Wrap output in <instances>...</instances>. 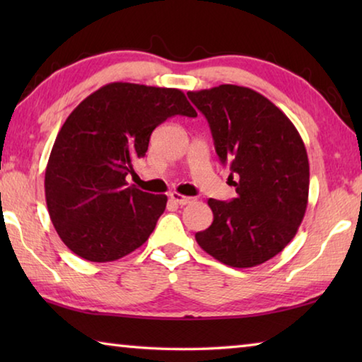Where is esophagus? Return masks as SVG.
<instances>
[{
  "instance_id": "1",
  "label": "esophagus",
  "mask_w": 362,
  "mask_h": 362,
  "mask_svg": "<svg viewBox=\"0 0 362 362\" xmlns=\"http://www.w3.org/2000/svg\"><path fill=\"white\" fill-rule=\"evenodd\" d=\"M169 198H170V201H174L175 204H180V206H187V204H192L193 203V198H189V196H183V194H180V193H177V192H173L169 194Z\"/></svg>"
}]
</instances>
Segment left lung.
Here are the masks:
<instances>
[{"mask_svg":"<svg viewBox=\"0 0 362 362\" xmlns=\"http://www.w3.org/2000/svg\"><path fill=\"white\" fill-rule=\"evenodd\" d=\"M187 95L209 122L216 151L230 164L228 180L238 193L228 203L207 201L214 220L196 233V243L228 267L265 263L293 240L308 204L303 140L292 121L254 89L220 84Z\"/></svg>","mask_w":362,"mask_h":362,"instance_id":"1","label":"left lung"}]
</instances>
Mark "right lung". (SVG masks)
<instances>
[{
	"mask_svg": "<svg viewBox=\"0 0 362 362\" xmlns=\"http://www.w3.org/2000/svg\"><path fill=\"white\" fill-rule=\"evenodd\" d=\"M174 115L192 116L180 89L110 83L86 97L57 134L45 193L49 217L71 252L113 262L142 246L166 209V194L127 187L151 132Z\"/></svg>",
	"mask_w": 362,
	"mask_h": 362,
	"instance_id": "obj_1",
	"label": "right lung"
}]
</instances>
